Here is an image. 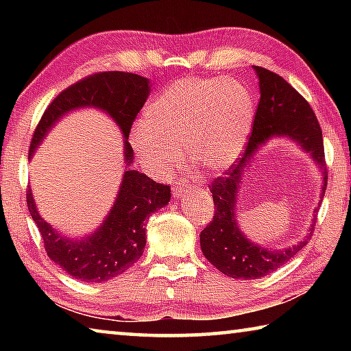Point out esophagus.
I'll list each match as a JSON object with an SVG mask.
<instances>
[{"instance_id": "esophagus-1", "label": "esophagus", "mask_w": 351, "mask_h": 351, "mask_svg": "<svg viewBox=\"0 0 351 351\" xmlns=\"http://www.w3.org/2000/svg\"><path fill=\"white\" fill-rule=\"evenodd\" d=\"M190 190H192V187H190L189 182H176V186L173 187V195L176 198H182L186 197L187 193H190Z\"/></svg>"}]
</instances>
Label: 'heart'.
Returning a JSON list of instances; mask_svg holds the SVG:
<instances>
[{"label":"heart","instance_id":"1","mask_svg":"<svg viewBox=\"0 0 351 351\" xmlns=\"http://www.w3.org/2000/svg\"><path fill=\"white\" fill-rule=\"evenodd\" d=\"M254 100L232 79L176 82L148 105L147 123L130 134L141 162L156 176H167L184 161L209 173L229 169L247 144Z\"/></svg>","mask_w":351,"mask_h":351}]
</instances>
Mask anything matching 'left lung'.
I'll return each mask as SVG.
<instances>
[{
  "mask_svg": "<svg viewBox=\"0 0 351 351\" xmlns=\"http://www.w3.org/2000/svg\"><path fill=\"white\" fill-rule=\"evenodd\" d=\"M258 77L260 100L255 111L252 133L241 158L237 159L223 176L209 184L215 213L212 221L201 230L199 243L204 257L232 278H260L280 268L304 247L314 232V219L304 240L287 249H266L255 245L241 232L235 217L239 187L245 171L254 161L255 153L272 138L285 136L295 141L311 154L322 170V195L326 189V171L322 130L310 104L289 83L276 73L254 66ZM320 203V201H319ZM317 209L314 210L316 217Z\"/></svg>",
  "mask_w": 351,
  "mask_h": 351,
  "instance_id": "left-lung-1",
  "label": "left lung"
}]
</instances>
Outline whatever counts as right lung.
I'll return each mask as SVG.
<instances>
[{
  "label": "right lung",
  "mask_w": 351,
  "mask_h": 351,
  "mask_svg": "<svg viewBox=\"0 0 351 351\" xmlns=\"http://www.w3.org/2000/svg\"><path fill=\"white\" fill-rule=\"evenodd\" d=\"M148 94L150 82L138 74L106 71L88 75L52 100L34 132L29 158L34 156L40 142L63 114L83 106H94L114 119L125 138V171L117 198L102 226L91 235L73 240L58 234L40 217L31 189H27L29 212L43 239L47 257L80 282L110 280L136 263L145 247L147 218L170 201V186L167 184L153 181L138 170L127 169L133 164V148L127 139Z\"/></svg>",
  "instance_id": "1"
}]
</instances>
